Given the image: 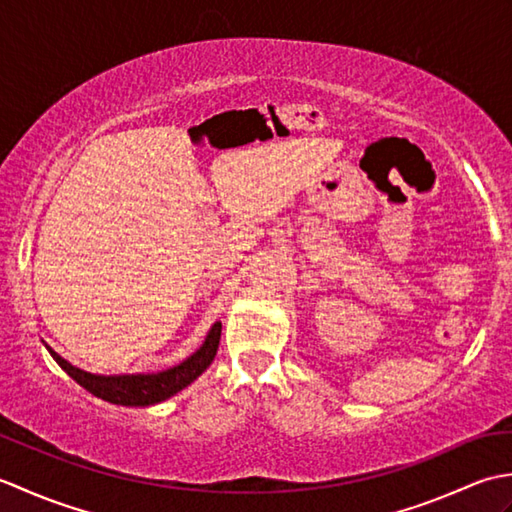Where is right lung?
I'll return each mask as SVG.
<instances>
[{"instance_id": "obj_1", "label": "right lung", "mask_w": 512, "mask_h": 512, "mask_svg": "<svg viewBox=\"0 0 512 512\" xmlns=\"http://www.w3.org/2000/svg\"><path fill=\"white\" fill-rule=\"evenodd\" d=\"M220 334H222V323L215 321L198 352H193L187 361H182L180 365L169 367L165 372H158V374H121V376L90 374L70 365L57 352H52L48 345L46 347L63 372L70 378H74L81 387L88 389L96 398H103L107 402H114V405H125V407H147V405H156V402L167 400L187 385H191L193 380L213 363V358L217 354V345H220Z\"/></svg>"}]
</instances>
